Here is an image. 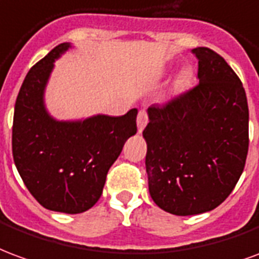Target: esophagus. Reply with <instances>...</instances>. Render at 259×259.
Masks as SVG:
<instances>
[{
    "mask_svg": "<svg viewBox=\"0 0 259 259\" xmlns=\"http://www.w3.org/2000/svg\"><path fill=\"white\" fill-rule=\"evenodd\" d=\"M148 121H149V117H148V113H146V110H139V113H138V117H137L138 131L142 132L143 128L146 127Z\"/></svg>",
    "mask_w": 259,
    "mask_h": 259,
    "instance_id": "obj_1",
    "label": "esophagus"
}]
</instances>
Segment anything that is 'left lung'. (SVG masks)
Segmentation results:
<instances>
[{
  "label": "left lung",
  "mask_w": 259,
  "mask_h": 259,
  "mask_svg": "<svg viewBox=\"0 0 259 259\" xmlns=\"http://www.w3.org/2000/svg\"><path fill=\"white\" fill-rule=\"evenodd\" d=\"M192 52L199 59V84L163 106L149 107L143 130L153 201L184 217L225 201L248 152V105L240 78L212 50Z\"/></svg>",
  "instance_id": "1"
}]
</instances>
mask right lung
<instances>
[{
    "label": "right lung",
    "mask_w": 259,
    "mask_h": 259,
    "mask_svg": "<svg viewBox=\"0 0 259 259\" xmlns=\"http://www.w3.org/2000/svg\"><path fill=\"white\" fill-rule=\"evenodd\" d=\"M71 48L55 47L30 69L15 103L12 153L26 188L51 211L80 214L99 200L107 171L137 134V109L118 117L96 114L59 121L44 103L54 62Z\"/></svg>",
    "instance_id": "right-lung-1"
}]
</instances>
